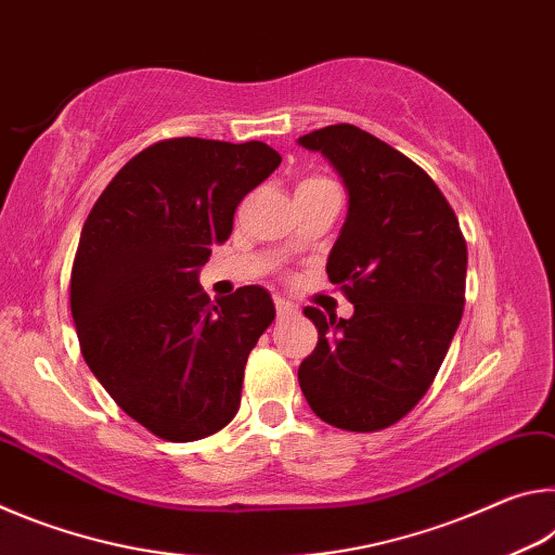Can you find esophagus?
I'll list each match as a JSON object with an SVG mask.
<instances>
[{
	"label": "esophagus",
	"instance_id": "34e87169",
	"mask_svg": "<svg viewBox=\"0 0 555 555\" xmlns=\"http://www.w3.org/2000/svg\"><path fill=\"white\" fill-rule=\"evenodd\" d=\"M274 304H276V313H279L281 318H286V315H296V313H298V306H296V304H291V300H286V298L276 296V298H274Z\"/></svg>",
	"mask_w": 555,
	"mask_h": 555
}]
</instances>
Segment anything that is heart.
<instances>
[{
	"label": "heart",
	"mask_w": 555,
	"mask_h": 555,
	"mask_svg": "<svg viewBox=\"0 0 555 555\" xmlns=\"http://www.w3.org/2000/svg\"><path fill=\"white\" fill-rule=\"evenodd\" d=\"M315 183H327V181H321V178H308V181H304L300 185H315Z\"/></svg>",
	"instance_id": "obj_1"
}]
</instances>
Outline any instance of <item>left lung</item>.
<instances>
[{
	"label": "left lung",
	"mask_w": 555,
	"mask_h": 555,
	"mask_svg": "<svg viewBox=\"0 0 555 555\" xmlns=\"http://www.w3.org/2000/svg\"><path fill=\"white\" fill-rule=\"evenodd\" d=\"M321 152L347 191V218L327 257V279L352 318L306 315L315 350L300 362V391L325 424L382 430L416 406L436 379L463 318L467 247L430 176L352 125L298 137Z\"/></svg>",
	"instance_id": "obj_1"
}]
</instances>
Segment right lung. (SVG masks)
<instances>
[{
	"instance_id": "add662e5",
	"label": "right lung",
	"mask_w": 555,
	"mask_h": 555,
	"mask_svg": "<svg viewBox=\"0 0 555 555\" xmlns=\"http://www.w3.org/2000/svg\"><path fill=\"white\" fill-rule=\"evenodd\" d=\"M279 164L261 142L168 139L125 164L82 224L70 274L82 357L158 438H208L240 409L244 364L274 300L244 286L210 304L198 274L244 195Z\"/></svg>"
}]
</instances>
